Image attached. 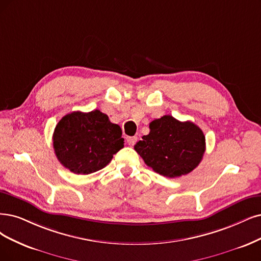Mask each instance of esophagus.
<instances>
[{
	"mask_svg": "<svg viewBox=\"0 0 261 261\" xmlns=\"http://www.w3.org/2000/svg\"><path fill=\"white\" fill-rule=\"evenodd\" d=\"M137 141H138V138L137 137H128L127 138V142H128V144L130 146H133L134 144L137 143Z\"/></svg>",
	"mask_w": 261,
	"mask_h": 261,
	"instance_id": "obj_1",
	"label": "esophagus"
}]
</instances>
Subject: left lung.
Segmentation results:
<instances>
[{
    "label": "left lung",
    "instance_id": "8db88e82",
    "mask_svg": "<svg viewBox=\"0 0 261 261\" xmlns=\"http://www.w3.org/2000/svg\"><path fill=\"white\" fill-rule=\"evenodd\" d=\"M149 129L134 149L156 173L174 178L199 166L205 151V137L197 124L165 115L152 120Z\"/></svg>",
    "mask_w": 261,
    "mask_h": 261
}]
</instances>
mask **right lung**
Here are the masks:
<instances>
[{"label":"right lung","instance_id":"add662e5","mask_svg":"<svg viewBox=\"0 0 261 261\" xmlns=\"http://www.w3.org/2000/svg\"><path fill=\"white\" fill-rule=\"evenodd\" d=\"M121 128L99 110L72 112L57 123L53 136L55 153L75 174H90L111 162L123 147Z\"/></svg>","mask_w":261,"mask_h":261}]
</instances>
